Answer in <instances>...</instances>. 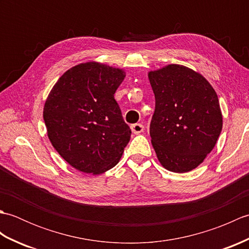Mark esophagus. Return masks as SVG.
I'll return each mask as SVG.
<instances>
[{
  "instance_id": "obj_1",
  "label": "esophagus",
  "mask_w": 249,
  "mask_h": 249,
  "mask_svg": "<svg viewBox=\"0 0 249 249\" xmlns=\"http://www.w3.org/2000/svg\"><path fill=\"white\" fill-rule=\"evenodd\" d=\"M130 128H131V131H133L135 135H138V134H141L142 131L144 130V126L140 123H137V124L131 125Z\"/></svg>"
}]
</instances>
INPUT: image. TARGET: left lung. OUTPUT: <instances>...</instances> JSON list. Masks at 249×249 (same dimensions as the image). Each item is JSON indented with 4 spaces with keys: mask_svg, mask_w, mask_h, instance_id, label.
<instances>
[{
    "mask_svg": "<svg viewBox=\"0 0 249 249\" xmlns=\"http://www.w3.org/2000/svg\"><path fill=\"white\" fill-rule=\"evenodd\" d=\"M147 76L155 95L150 135L158 160L169 171H192L214 149L223 128L217 94L184 65L169 64Z\"/></svg>",
    "mask_w": 249,
    "mask_h": 249,
    "instance_id": "left-lung-1",
    "label": "left lung"
}]
</instances>
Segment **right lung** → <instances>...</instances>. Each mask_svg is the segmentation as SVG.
Here are the masks:
<instances>
[{
  "label": "right lung",
  "instance_id": "obj_1",
  "mask_svg": "<svg viewBox=\"0 0 249 249\" xmlns=\"http://www.w3.org/2000/svg\"><path fill=\"white\" fill-rule=\"evenodd\" d=\"M126 72L89 61L59 78L44 106L47 135L56 152L77 170L93 176L113 168L130 139L114 93Z\"/></svg>",
  "mask_w": 249,
  "mask_h": 249
}]
</instances>
